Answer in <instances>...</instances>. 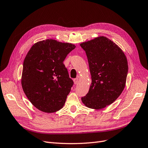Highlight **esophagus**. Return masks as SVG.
I'll return each instance as SVG.
<instances>
[{"mask_svg":"<svg viewBox=\"0 0 148 148\" xmlns=\"http://www.w3.org/2000/svg\"><path fill=\"white\" fill-rule=\"evenodd\" d=\"M73 80H74V82L75 84H77L79 83V79L78 78L74 79Z\"/></svg>","mask_w":148,"mask_h":148,"instance_id":"34e87169","label":"esophagus"}]
</instances>
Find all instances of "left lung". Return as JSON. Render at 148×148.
I'll list each match as a JSON object with an SVG mask.
<instances>
[{"label":"left lung","mask_w":148,"mask_h":148,"mask_svg":"<svg viewBox=\"0 0 148 148\" xmlns=\"http://www.w3.org/2000/svg\"><path fill=\"white\" fill-rule=\"evenodd\" d=\"M80 45L88 58L92 80L82 101L89 108H103L115 101L124 88L128 73L127 58L115 43L104 36Z\"/></svg>","instance_id":"1"}]
</instances>
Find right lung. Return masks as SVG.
<instances>
[{"label":"right lung","instance_id":"1","mask_svg":"<svg viewBox=\"0 0 148 148\" xmlns=\"http://www.w3.org/2000/svg\"><path fill=\"white\" fill-rule=\"evenodd\" d=\"M75 46L54 40L38 42L24 59L21 84L26 96L46 113L61 109L74 85L63 61Z\"/></svg>","mask_w":148,"mask_h":148}]
</instances>
